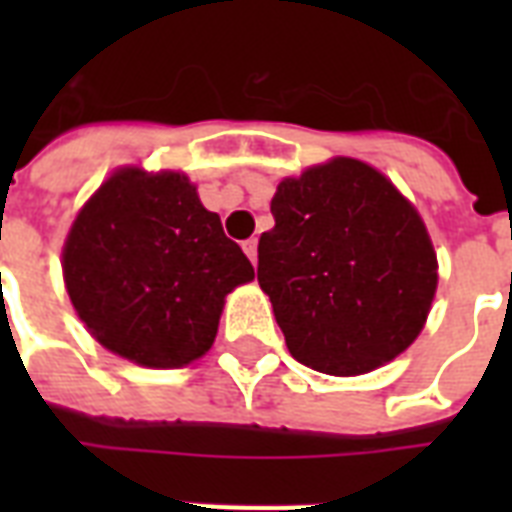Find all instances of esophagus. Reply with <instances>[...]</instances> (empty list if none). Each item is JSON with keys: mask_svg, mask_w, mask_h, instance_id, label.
Masks as SVG:
<instances>
[{"mask_svg": "<svg viewBox=\"0 0 512 512\" xmlns=\"http://www.w3.org/2000/svg\"><path fill=\"white\" fill-rule=\"evenodd\" d=\"M241 247H244V252H247L249 260L255 263V260H257V239H247L244 244H241Z\"/></svg>", "mask_w": 512, "mask_h": 512, "instance_id": "obj_1", "label": "esophagus"}]
</instances>
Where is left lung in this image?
Segmentation results:
<instances>
[{
  "label": "left lung",
  "mask_w": 512,
  "mask_h": 512,
  "mask_svg": "<svg viewBox=\"0 0 512 512\" xmlns=\"http://www.w3.org/2000/svg\"><path fill=\"white\" fill-rule=\"evenodd\" d=\"M257 244V281L289 353L327 374H364L420 335L436 295V252L388 177L332 159L281 180Z\"/></svg>",
  "instance_id": "left-lung-1"
}]
</instances>
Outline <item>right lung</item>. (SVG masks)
<instances>
[{
    "instance_id": "right-lung-1",
    "label": "right lung",
    "mask_w": 512,
    "mask_h": 512,
    "mask_svg": "<svg viewBox=\"0 0 512 512\" xmlns=\"http://www.w3.org/2000/svg\"><path fill=\"white\" fill-rule=\"evenodd\" d=\"M63 276L100 345L175 369L212 348L225 295L255 268L188 177L119 170L76 215Z\"/></svg>"
}]
</instances>
